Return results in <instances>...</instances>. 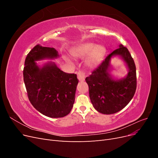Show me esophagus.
<instances>
[{"label":"esophagus","instance_id":"obj_1","mask_svg":"<svg viewBox=\"0 0 158 158\" xmlns=\"http://www.w3.org/2000/svg\"><path fill=\"white\" fill-rule=\"evenodd\" d=\"M77 76H78V78L79 81H80V82H83V81L85 80V74L84 73V72L78 71L77 73Z\"/></svg>","mask_w":158,"mask_h":158}]
</instances>
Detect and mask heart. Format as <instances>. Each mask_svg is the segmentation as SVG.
Wrapping results in <instances>:
<instances>
[{"mask_svg": "<svg viewBox=\"0 0 158 158\" xmlns=\"http://www.w3.org/2000/svg\"><path fill=\"white\" fill-rule=\"evenodd\" d=\"M106 48L102 45H95L91 43H85L71 51V54L74 57L84 58L87 55L85 59V63L88 66H94L96 65L102 59L106 54ZM69 60L68 58H66Z\"/></svg>", "mask_w": 158, "mask_h": 158, "instance_id": "heart-1", "label": "heart"}]
</instances>
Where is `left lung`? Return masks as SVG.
I'll return each mask as SVG.
<instances>
[{"mask_svg": "<svg viewBox=\"0 0 158 158\" xmlns=\"http://www.w3.org/2000/svg\"><path fill=\"white\" fill-rule=\"evenodd\" d=\"M118 56L129 69L126 77L114 79L110 74V61ZM94 107L99 113L113 114L125 108L131 102L136 89V73L135 62L127 47L123 45L109 54L92 74L85 78Z\"/></svg>", "mask_w": 158, "mask_h": 158, "instance_id": "8db88e82", "label": "left lung"}]
</instances>
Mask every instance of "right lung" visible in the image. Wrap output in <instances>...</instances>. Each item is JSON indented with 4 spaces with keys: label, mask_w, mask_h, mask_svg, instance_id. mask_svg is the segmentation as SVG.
I'll use <instances>...</instances> for the list:
<instances>
[{
    "label": "right lung",
    "mask_w": 158,
    "mask_h": 158,
    "mask_svg": "<svg viewBox=\"0 0 158 158\" xmlns=\"http://www.w3.org/2000/svg\"><path fill=\"white\" fill-rule=\"evenodd\" d=\"M59 56L52 47L37 45L27 54L23 71L31 105L40 113L51 118L63 117L70 112L78 84L76 74L64 73L53 62H48L43 66L35 62Z\"/></svg>",
    "instance_id": "obj_1"
}]
</instances>
